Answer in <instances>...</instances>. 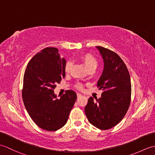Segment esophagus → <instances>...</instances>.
I'll return each instance as SVG.
<instances>
[{
	"label": "esophagus",
	"mask_w": 155,
	"mask_h": 155,
	"mask_svg": "<svg viewBox=\"0 0 155 155\" xmlns=\"http://www.w3.org/2000/svg\"><path fill=\"white\" fill-rule=\"evenodd\" d=\"M77 97H78V98H81V97H83V95H82V94H80V93H77Z\"/></svg>",
	"instance_id": "obj_1"
}]
</instances>
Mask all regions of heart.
<instances>
[{
    "mask_svg": "<svg viewBox=\"0 0 155 155\" xmlns=\"http://www.w3.org/2000/svg\"><path fill=\"white\" fill-rule=\"evenodd\" d=\"M81 61L83 62L84 65L85 67L87 68V70L89 71H94L96 70L98 66V62L97 59L95 58L93 56L89 54H85L81 56L80 57ZM72 67V62L71 61H68L65 64V71L67 72H68L71 70V68ZM76 87H77L78 89H83V85L81 83H77L76 84Z\"/></svg>",
    "mask_w": 155,
    "mask_h": 155,
    "instance_id": "1",
    "label": "heart"
}]
</instances>
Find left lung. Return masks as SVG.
I'll return each mask as SVG.
<instances>
[{
	"instance_id": "left-lung-1",
	"label": "left lung",
	"mask_w": 155,
	"mask_h": 155,
	"mask_svg": "<svg viewBox=\"0 0 155 155\" xmlns=\"http://www.w3.org/2000/svg\"><path fill=\"white\" fill-rule=\"evenodd\" d=\"M104 62V69L97 87L103 91L96 101L91 97L84 108L88 121L101 130L117 125L126 114L131 98L129 72L121 58L114 52L96 47Z\"/></svg>"
}]
</instances>
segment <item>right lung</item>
Segmentation results:
<instances>
[{
    "mask_svg": "<svg viewBox=\"0 0 155 155\" xmlns=\"http://www.w3.org/2000/svg\"><path fill=\"white\" fill-rule=\"evenodd\" d=\"M64 58L57 48L47 47L35 55L26 68L22 96L28 114L42 129L55 131L67 123L77 94L65 91L60 98L54 89L65 77Z\"/></svg>",
    "mask_w": 155,
    "mask_h": 155,
    "instance_id": "right-lung-1",
    "label": "right lung"
}]
</instances>
